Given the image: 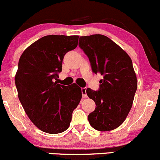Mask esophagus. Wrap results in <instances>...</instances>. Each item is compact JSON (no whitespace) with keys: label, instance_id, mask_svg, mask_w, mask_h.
Returning <instances> with one entry per match:
<instances>
[{"label":"esophagus","instance_id":"obj_1","mask_svg":"<svg viewBox=\"0 0 160 160\" xmlns=\"http://www.w3.org/2000/svg\"><path fill=\"white\" fill-rule=\"evenodd\" d=\"M81 92H82V97L83 98H88V95H87V88H81Z\"/></svg>","mask_w":160,"mask_h":160}]
</instances>
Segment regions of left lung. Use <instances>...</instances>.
Returning <instances> with one entry per match:
<instances>
[{"mask_svg": "<svg viewBox=\"0 0 160 160\" xmlns=\"http://www.w3.org/2000/svg\"><path fill=\"white\" fill-rule=\"evenodd\" d=\"M79 46L88 56L95 74H101L99 89H87L96 104L88 115L94 129L105 132L120 126L132 108L137 78L132 59L120 46L103 35L80 37Z\"/></svg>", "mask_w": 160, "mask_h": 160, "instance_id": "1", "label": "left lung"}]
</instances>
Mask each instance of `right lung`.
Instances as JSON below:
<instances>
[{
    "instance_id": "right-lung-1",
    "label": "right lung",
    "mask_w": 160,
    "mask_h": 160,
    "mask_svg": "<svg viewBox=\"0 0 160 160\" xmlns=\"http://www.w3.org/2000/svg\"><path fill=\"white\" fill-rule=\"evenodd\" d=\"M78 35H50L28 46L21 56L15 81L18 98L34 125L42 132L58 134L70 125L82 98L76 83H58L66 53L78 44Z\"/></svg>"
}]
</instances>
